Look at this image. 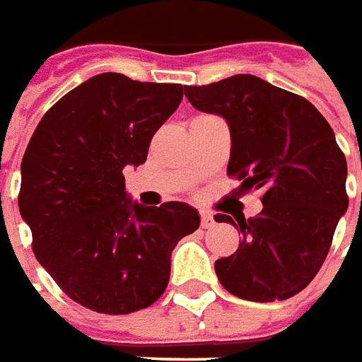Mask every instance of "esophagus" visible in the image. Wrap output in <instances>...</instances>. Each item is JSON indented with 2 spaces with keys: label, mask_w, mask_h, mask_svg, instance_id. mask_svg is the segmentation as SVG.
Returning a JSON list of instances; mask_svg holds the SVG:
<instances>
[{
  "label": "esophagus",
  "mask_w": 362,
  "mask_h": 362,
  "mask_svg": "<svg viewBox=\"0 0 362 362\" xmlns=\"http://www.w3.org/2000/svg\"><path fill=\"white\" fill-rule=\"evenodd\" d=\"M201 226L202 228L214 226V216H212L210 212H201Z\"/></svg>",
  "instance_id": "esophagus-1"
}]
</instances>
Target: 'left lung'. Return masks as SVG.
Returning a JSON list of instances; mask_svg holds the SVG:
<instances>
[{
  "mask_svg": "<svg viewBox=\"0 0 362 362\" xmlns=\"http://www.w3.org/2000/svg\"><path fill=\"white\" fill-rule=\"evenodd\" d=\"M194 109L226 119L232 136L228 175L240 194L261 191L257 216L216 214L243 234L230 257L214 263L218 281L251 302L286 300L324 265L339 218L349 206L347 161L329 122L308 99L250 74L187 86Z\"/></svg>",
  "mask_w": 362,
  "mask_h": 362,
  "instance_id": "1",
  "label": "left lung"
}]
</instances>
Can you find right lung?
Here are the masks:
<instances>
[{
    "mask_svg": "<svg viewBox=\"0 0 362 362\" xmlns=\"http://www.w3.org/2000/svg\"><path fill=\"white\" fill-rule=\"evenodd\" d=\"M181 99L179 83L99 74L46 111L23 156L19 210L33 251L93 312L119 316L153 304L169 283L171 251L201 224L185 202L142 206L124 189L122 169L144 163Z\"/></svg>",
    "mask_w": 362,
    "mask_h": 362,
    "instance_id": "obj_1",
    "label": "right lung"
}]
</instances>
